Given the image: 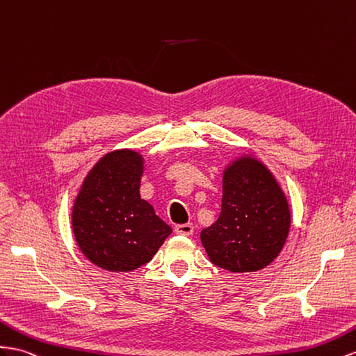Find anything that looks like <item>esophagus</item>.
<instances>
[{
    "mask_svg": "<svg viewBox=\"0 0 356 356\" xmlns=\"http://www.w3.org/2000/svg\"><path fill=\"white\" fill-rule=\"evenodd\" d=\"M175 232L178 235H184V236H188L193 234V225L191 223H184V225H177L175 226Z\"/></svg>",
    "mask_w": 356,
    "mask_h": 356,
    "instance_id": "1",
    "label": "esophagus"
}]
</instances>
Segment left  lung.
Masks as SVG:
<instances>
[{
  "instance_id": "left-lung-1",
  "label": "left lung",
  "mask_w": 356,
  "mask_h": 356,
  "mask_svg": "<svg viewBox=\"0 0 356 356\" xmlns=\"http://www.w3.org/2000/svg\"><path fill=\"white\" fill-rule=\"evenodd\" d=\"M291 229V209L271 170L252 154L223 172L222 213L200 232L209 261L230 273L264 270L280 254Z\"/></svg>"
}]
</instances>
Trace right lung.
<instances>
[{
    "label": "right lung",
    "instance_id": "1",
    "mask_svg": "<svg viewBox=\"0 0 356 356\" xmlns=\"http://www.w3.org/2000/svg\"><path fill=\"white\" fill-rule=\"evenodd\" d=\"M143 156L133 149L104 154L85 177L72 211L74 239L83 256L111 273L149 262L172 234L140 197Z\"/></svg>",
    "mask_w": 356,
    "mask_h": 356
}]
</instances>
